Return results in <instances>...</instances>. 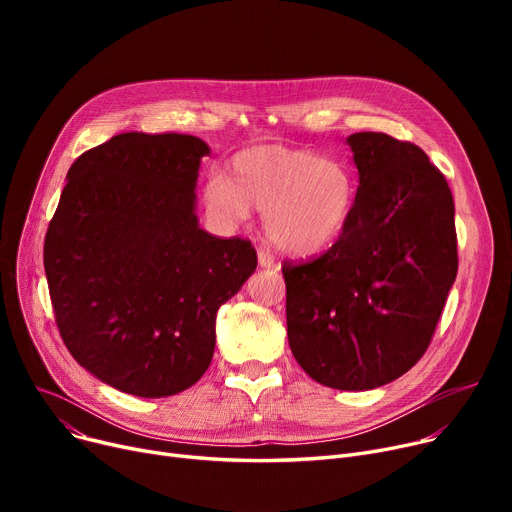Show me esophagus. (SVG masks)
<instances>
[{
	"label": "esophagus",
	"mask_w": 512,
	"mask_h": 512,
	"mask_svg": "<svg viewBox=\"0 0 512 512\" xmlns=\"http://www.w3.org/2000/svg\"><path fill=\"white\" fill-rule=\"evenodd\" d=\"M257 259H259V265H261V267H276V265H278L276 259H274V255H272V251L265 249V247H259V249H257Z\"/></svg>",
	"instance_id": "esophagus-1"
}]
</instances>
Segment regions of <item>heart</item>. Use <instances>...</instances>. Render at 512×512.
<instances>
[{
  "label": "heart",
  "mask_w": 512,
  "mask_h": 512,
  "mask_svg": "<svg viewBox=\"0 0 512 512\" xmlns=\"http://www.w3.org/2000/svg\"><path fill=\"white\" fill-rule=\"evenodd\" d=\"M355 193V178L342 161L259 145L236 153L228 176L211 174L203 201L222 224L247 220L251 207L265 211V232L278 249L311 255L328 249L342 234Z\"/></svg>",
  "instance_id": "heart-1"
}]
</instances>
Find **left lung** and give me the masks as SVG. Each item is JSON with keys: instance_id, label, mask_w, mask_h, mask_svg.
I'll list each match as a JSON object with an SVG mask.
<instances>
[{"instance_id": "left-lung-1", "label": "left lung", "mask_w": 512, "mask_h": 512, "mask_svg": "<svg viewBox=\"0 0 512 512\" xmlns=\"http://www.w3.org/2000/svg\"><path fill=\"white\" fill-rule=\"evenodd\" d=\"M355 207L334 245L282 263L294 359L319 384L371 390L407 373L434 338L459 272L454 201L421 147L384 132L346 139Z\"/></svg>"}]
</instances>
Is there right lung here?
<instances>
[{"instance_id":"right-lung-1","label":"right lung","mask_w":512,"mask_h":512,"mask_svg":"<svg viewBox=\"0 0 512 512\" xmlns=\"http://www.w3.org/2000/svg\"><path fill=\"white\" fill-rule=\"evenodd\" d=\"M207 153L191 134H116L70 166L49 222L43 265L60 336L76 363L126 394L199 382L215 313L257 267L249 238L197 224Z\"/></svg>"}]
</instances>
